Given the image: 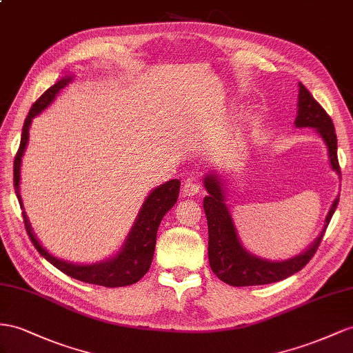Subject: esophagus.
Listing matches in <instances>:
<instances>
[{"label": "esophagus", "mask_w": 353, "mask_h": 353, "mask_svg": "<svg viewBox=\"0 0 353 353\" xmlns=\"http://www.w3.org/2000/svg\"><path fill=\"white\" fill-rule=\"evenodd\" d=\"M200 192V183L195 179H188L182 186V194L185 196H194Z\"/></svg>", "instance_id": "esophagus-1"}]
</instances>
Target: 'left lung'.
I'll return each mask as SVG.
<instances>
[{
    "instance_id": "left-lung-1",
    "label": "left lung",
    "mask_w": 353,
    "mask_h": 353,
    "mask_svg": "<svg viewBox=\"0 0 353 353\" xmlns=\"http://www.w3.org/2000/svg\"><path fill=\"white\" fill-rule=\"evenodd\" d=\"M295 126L300 128H316L328 148V155L332 170L340 174V165L337 158V135L334 130V123L330 114L323 110V107L316 101L307 88L300 83V92H298V114L295 119ZM204 186L207 195L204 198V212L207 216V227H209V263L213 273L218 276L222 282L232 286H254L267 285L283 280L295 274L296 271L305 267V264L313 258L318 250L325 231L332 218L339 198L328 212L325 219V227L321 236L312 243L310 248L301 255L291 258L282 263H271L267 259H261L243 249L239 240L236 227L228 207L225 204V195L222 189V182L216 174L205 176Z\"/></svg>"
}]
</instances>
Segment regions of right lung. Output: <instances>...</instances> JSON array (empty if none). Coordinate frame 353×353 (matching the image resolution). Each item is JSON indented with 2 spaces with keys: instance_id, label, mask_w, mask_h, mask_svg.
I'll list each match as a JSON object with an SVG mask.
<instances>
[{
  "instance_id": "add662e5",
  "label": "right lung",
  "mask_w": 353,
  "mask_h": 353,
  "mask_svg": "<svg viewBox=\"0 0 353 353\" xmlns=\"http://www.w3.org/2000/svg\"><path fill=\"white\" fill-rule=\"evenodd\" d=\"M70 80L71 77L65 76L64 79H61L59 82L50 86L46 92L32 104L31 110L23 122L21 144L19 149H17L13 164V185L16 196L21 204V209H23L19 195L21 161L26 148V143H28L30 125L32 122V117L37 116L41 110H44V108L53 101V98L57 97L59 90L67 86V83H70ZM179 189V180H170V182L157 188L155 191H152L150 195L146 198V201H144L139 213V218L135 221L131 232L128 234V239H126L122 250L114 258L105 261V263H98L92 265H76L48 254V250L40 245L39 240L35 239L32 234L25 212H22V218L25 222V230L28 232L34 248L39 250V254L43 258H46L52 265H55L58 270L62 271V273H65L67 276L73 279L82 280V282L105 288L126 286L139 282V280L149 271L153 259V252H155L158 227L162 218H164V214L176 204Z\"/></svg>"
}]
</instances>
